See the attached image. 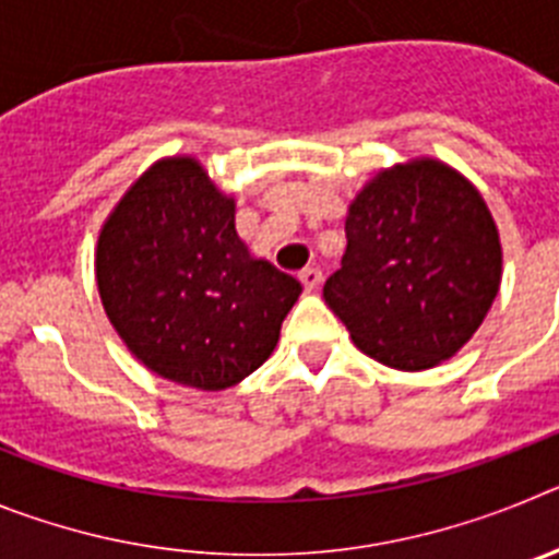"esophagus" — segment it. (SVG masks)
Returning a JSON list of instances; mask_svg holds the SVG:
<instances>
[{"label": "esophagus", "mask_w": 559, "mask_h": 559, "mask_svg": "<svg viewBox=\"0 0 559 559\" xmlns=\"http://www.w3.org/2000/svg\"><path fill=\"white\" fill-rule=\"evenodd\" d=\"M299 280H302V285H305V290H316L319 288V285H322V271L319 269H305V271H299Z\"/></svg>", "instance_id": "34e87169"}]
</instances>
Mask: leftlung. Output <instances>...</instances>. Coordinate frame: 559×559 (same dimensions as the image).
I'll use <instances>...</instances> for the list:
<instances>
[{"label":"left lung","mask_w":559,"mask_h":559,"mask_svg":"<svg viewBox=\"0 0 559 559\" xmlns=\"http://www.w3.org/2000/svg\"><path fill=\"white\" fill-rule=\"evenodd\" d=\"M501 237L471 179L431 156L378 170L347 210L324 302L364 355L400 372L453 358L501 288Z\"/></svg>","instance_id":"left-lung-1"}]
</instances>
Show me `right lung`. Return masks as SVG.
I'll use <instances>...</instances> for the list:
<instances>
[{
	"label": "right lung",
	"instance_id": "right-lung-1",
	"mask_svg": "<svg viewBox=\"0 0 559 559\" xmlns=\"http://www.w3.org/2000/svg\"><path fill=\"white\" fill-rule=\"evenodd\" d=\"M95 280L128 353L201 392L249 378L302 294L299 280L251 254L235 229V195L187 153L153 162L114 204Z\"/></svg>",
	"mask_w": 559,
	"mask_h": 559
}]
</instances>
